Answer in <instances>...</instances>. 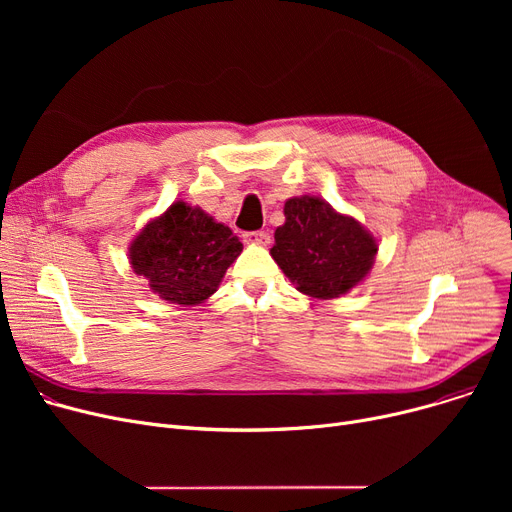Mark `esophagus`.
<instances>
[{
    "label": "esophagus",
    "mask_w": 512,
    "mask_h": 512,
    "mask_svg": "<svg viewBox=\"0 0 512 512\" xmlns=\"http://www.w3.org/2000/svg\"><path fill=\"white\" fill-rule=\"evenodd\" d=\"M242 238H245V242H249V245H267V242H270V234H267L265 230L245 232L242 234Z\"/></svg>",
    "instance_id": "obj_1"
}]
</instances>
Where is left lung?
I'll list each match as a JSON object with an SVG mask.
<instances>
[{"label": "left lung", "mask_w": 512, "mask_h": 512, "mask_svg": "<svg viewBox=\"0 0 512 512\" xmlns=\"http://www.w3.org/2000/svg\"><path fill=\"white\" fill-rule=\"evenodd\" d=\"M284 215L270 253L297 290L334 299L369 274L378 245L357 220L309 195L288 199Z\"/></svg>", "instance_id": "obj_1"}]
</instances>
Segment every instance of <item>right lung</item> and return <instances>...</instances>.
<instances>
[{"instance_id": "obj_1", "label": "right lung", "mask_w": 512, "mask_h": 512, "mask_svg": "<svg viewBox=\"0 0 512 512\" xmlns=\"http://www.w3.org/2000/svg\"><path fill=\"white\" fill-rule=\"evenodd\" d=\"M242 242L224 224L182 201L132 240V270L168 303L197 305L215 292Z\"/></svg>"}]
</instances>
